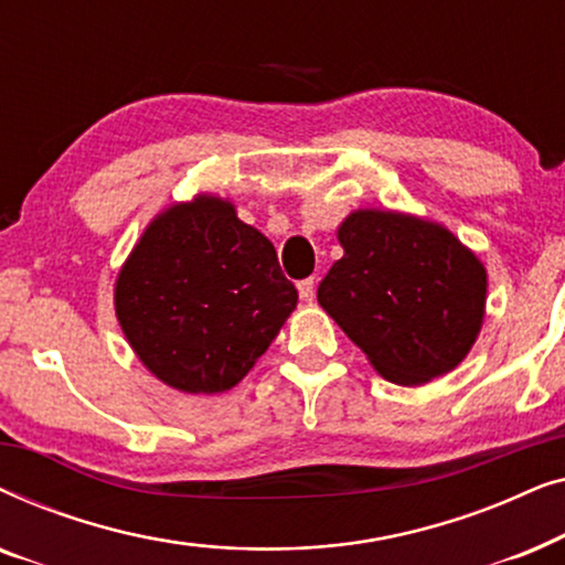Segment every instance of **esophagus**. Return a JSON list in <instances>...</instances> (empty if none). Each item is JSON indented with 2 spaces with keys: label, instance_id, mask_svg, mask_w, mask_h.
Here are the masks:
<instances>
[{
  "label": "esophagus",
  "instance_id": "esophagus-1",
  "mask_svg": "<svg viewBox=\"0 0 565 565\" xmlns=\"http://www.w3.org/2000/svg\"><path fill=\"white\" fill-rule=\"evenodd\" d=\"M298 292H300V298H303V300H313L316 298V280H313V277H306V280H300Z\"/></svg>",
  "mask_w": 565,
  "mask_h": 565
}]
</instances>
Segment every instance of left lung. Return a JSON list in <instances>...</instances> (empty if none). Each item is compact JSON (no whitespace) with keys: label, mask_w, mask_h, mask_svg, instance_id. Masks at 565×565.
<instances>
[{"label":"left lung","mask_w":565,"mask_h":565,"mask_svg":"<svg viewBox=\"0 0 565 565\" xmlns=\"http://www.w3.org/2000/svg\"><path fill=\"white\" fill-rule=\"evenodd\" d=\"M344 257L319 303L385 381L422 385L450 373L476 344L486 267L452 231L396 211H354L337 231Z\"/></svg>","instance_id":"1"}]
</instances>
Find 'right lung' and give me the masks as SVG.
Returning <instances> with one entry per match:
<instances>
[{
  "label": "right lung",
  "mask_w": 565,
  "mask_h": 565,
  "mask_svg": "<svg viewBox=\"0 0 565 565\" xmlns=\"http://www.w3.org/2000/svg\"><path fill=\"white\" fill-rule=\"evenodd\" d=\"M298 303L273 242L236 207L198 195L161 211L115 282L138 360L182 393H223L249 373Z\"/></svg>",
  "instance_id": "add662e5"
}]
</instances>
